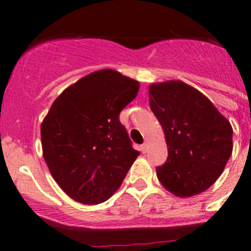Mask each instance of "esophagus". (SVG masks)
Masks as SVG:
<instances>
[{
  "instance_id": "esophagus-1",
  "label": "esophagus",
  "mask_w": 251,
  "mask_h": 251,
  "mask_svg": "<svg viewBox=\"0 0 251 251\" xmlns=\"http://www.w3.org/2000/svg\"><path fill=\"white\" fill-rule=\"evenodd\" d=\"M147 150H148V145L147 143H143V145L141 146V151H142V153L147 152Z\"/></svg>"
}]
</instances>
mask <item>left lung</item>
Listing matches in <instances>:
<instances>
[{"mask_svg":"<svg viewBox=\"0 0 251 251\" xmlns=\"http://www.w3.org/2000/svg\"><path fill=\"white\" fill-rule=\"evenodd\" d=\"M150 106L165 135L168 158L155 168L160 184L179 198L207 190L233 151V128L210 99L181 81L150 86Z\"/></svg>","mask_w":251,"mask_h":251,"instance_id":"obj_1","label":"left lung"}]
</instances>
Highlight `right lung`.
Returning a JSON list of instances; mask_svg holds the SVG:
<instances>
[{
    "label": "right lung",
    "instance_id": "1",
    "mask_svg": "<svg viewBox=\"0 0 251 251\" xmlns=\"http://www.w3.org/2000/svg\"><path fill=\"white\" fill-rule=\"evenodd\" d=\"M138 88L137 81L114 70L92 72L67 87L41 123L44 159L77 202L97 205L111 198L140 154L119 120Z\"/></svg>",
    "mask_w": 251,
    "mask_h": 251
}]
</instances>
